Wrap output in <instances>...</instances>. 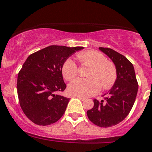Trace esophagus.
<instances>
[{
  "label": "esophagus",
  "instance_id": "34e87169",
  "mask_svg": "<svg viewBox=\"0 0 152 152\" xmlns=\"http://www.w3.org/2000/svg\"><path fill=\"white\" fill-rule=\"evenodd\" d=\"M76 97H77V98H79V99L80 100H81V101H84L85 99H86V98H85V97H80V96H76Z\"/></svg>",
  "mask_w": 152,
  "mask_h": 152
}]
</instances>
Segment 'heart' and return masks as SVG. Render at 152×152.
<instances>
[{
  "label": "heart",
  "mask_w": 152,
  "mask_h": 152,
  "mask_svg": "<svg viewBox=\"0 0 152 152\" xmlns=\"http://www.w3.org/2000/svg\"><path fill=\"white\" fill-rule=\"evenodd\" d=\"M77 59L83 66L90 69L87 79H76L68 86V92L74 96L90 97L99 92L101 86L108 89L113 86L117 79L116 68L112 61H107L105 56L96 50H87L77 55ZM61 73L66 80L76 77L78 67L72 59L68 58L61 66Z\"/></svg>",
  "instance_id": "1"
}]
</instances>
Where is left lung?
<instances>
[{
  "mask_svg": "<svg viewBox=\"0 0 152 152\" xmlns=\"http://www.w3.org/2000/svg\"><path fill=\"white\" fill-rule=\"evenodd\" d=\"M115 65L117 79L104 94V100H94V107L87 112L88 119L100 127H110L125 119L133 108L138 83L133 64L125 56L108 48H99Z\"/></svg>",
  "mask_w": 152,
  "mask_h": 152,
  "instance_id": "left-lung-1",
  "label": "left lung"
}]
</instances>
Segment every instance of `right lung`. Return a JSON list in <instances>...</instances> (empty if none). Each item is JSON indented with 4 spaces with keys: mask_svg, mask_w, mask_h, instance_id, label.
Listing matches in <instances>:
<instances>
[{
    "mask_svg": "<svg viewBox=\"0 0 152 152\" xmlns=\"http://www.w3.org/2000/svg\"><path fill=\"white\" fill-rule=\"evenodd\" d=\"M83 48L51 45L27 58L18 74L17 92L21 108L33 123L50 125L63 115L69 98L55 94L66 88L61 66Z\"/></svg>",
    "mask_w": 152,
    "mask_h": 152,
    "instance_id": "1",
    "label": "right lung"
}]
</instances>
